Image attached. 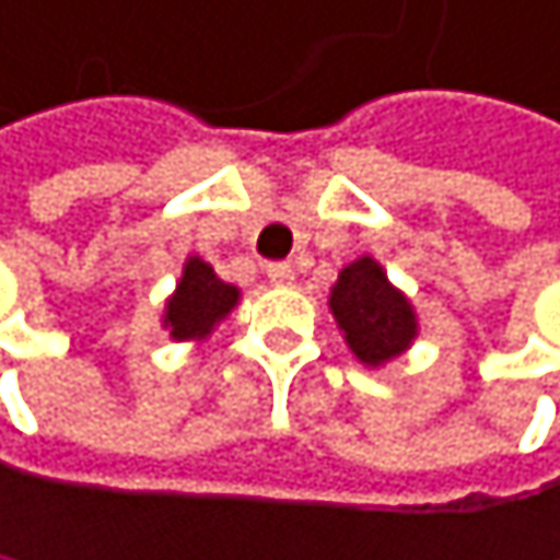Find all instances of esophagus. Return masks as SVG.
<instances>
[{
	"instance_id": "34e87169",
	"label": "esophagus",
	"mask_w": 560,
	"mask_h": 560,
	"mask_svg": "<svg viewBox=\"0 0 560 560\" xmlns=\"http://www.w3.org/2000/svg\"><path fill=\"white\" fill-rule=\"evenodd\" d=\"M265 271H268V278H271V285H278V289L295 285V268H292L289 261H271Z\"/></svg>"
}]
</instances>
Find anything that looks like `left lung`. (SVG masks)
<instances>
[{
    "label": "left lung",
    "instance_id": "8db88e82",
    "mask_svg": "<svg viewBox=\"0 0 560 560\" xmlns=\"http://www.w3.org/2000/svg\"><path fill=\"white\" fill-rule=\"evenodd\" d=\"M335 325L348 351L365 369H385L418 338V312L411 299L392 282L375 255L348 261L328 295Z\"/></svg>",
    "mask_w": 560,
    "mask_h": 560
}]
</instances>
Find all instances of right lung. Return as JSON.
I'll use <instances>...</instances> for the list:
<instances>
[{
  "mask_svg": "<svg viewBox=\"0 0 560 560\" xmlns=\"http://www.w3.org/2000/svg\"><path fill=\"white\" fill-rule=\"evenodd\" d=\"M238 299H242L238 285L219 278L206 258L188 255L182 265V278L175 282V292L165 299L162 328L168 331L172 341L198 345L232 315Z\"/></svg>",
  "mask_w": 560,
  "mask_h": 560,
  "instance_id": "right-lung-1",
  "label": "right lung"
}]
</instances>
